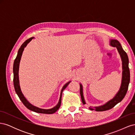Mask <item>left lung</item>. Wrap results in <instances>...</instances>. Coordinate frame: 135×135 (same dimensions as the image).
<instances>
[{"instance_id": "1", "label": "left lung", "mask_w": 135, "mask_h": 135, "mask_svg": "<svg viewBox=\"0 0 135 135\" xmlns=\"http://www.w3.org/2000/svg\"><path fill=\"white\" fill-rule=\"evenodd\" d=\"M110 45L114 47H116L120 54L122 61V68H123V72H122V83L119 91L117 93L115 96L111 100L108 101L105 105L97 107H89V109L91 110H96L97 112H102L108 110L113 108L114 107L120 102L126 96V94L127 92L128 85L130 81V72L128 66L129 60L127 54L122 48L120 43L117 40L112 39L110 41ZM80 94L81 96V101L83 104H85L84 97L83 95V87L81 84H80Z\"/></svg>"}]
</instances>
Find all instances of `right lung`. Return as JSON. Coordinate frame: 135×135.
Wrapping results in <instances>:
<instances>
[{"label":"right lung","instance_id":"1","mask_svg":"<svg viewBox=\"0 0 135 135\" xmlns=\"http://www.w3.org/2000/svg\"><path fill=\"white\" fill-rule=\"evenodd\" d=\"M34 37L30 38L26 40V41L24 42L22 45L21 47L20 48L19 50L18 51V54L17 55V57H16V59L14 61V64H13V84H14V87L15 91L17 93V95L19 97L20 100L22 101V103L23 104V105L25 106V107L30 110H32V111L38 113H43V114H53L55 113L57 110L60 107L61 103V96H62V93L64 91V89L66 88V87L68 85V84L70 83V81H69L67 83L65 84L64 87H62V89H61V94H60V100L59 103L57 104L56 107L54 108H53L50 109H40L39 108H37L35 107V106H33L31 105L30 103H28V101L26 99V98L24 97L23 95V94L21 92V88H20V83H19V79H18V69H19V65H20V60H21V56L22 54L23 51L24 50V48H25L27 44L30 42V40H31L32 39H33Z\"/></svg>","mask_w":135,"mask_h":135}]
</instances>
